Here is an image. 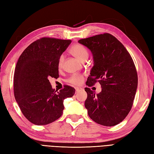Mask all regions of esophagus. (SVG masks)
<instances>
[{"label":"esophagus","instance_id":"34e87169","mask_svg":"<svg viewBox=\"0 0 154 154\" xmlns=\"http://www.w3.org/2000/svg\"><path fill=\"white\" fill-rule=\"evenodd\" d=\"M83 91V89L81 87H76L75 88V93H78L79 92H80V91Z\"/></svg>","mask_w":154,"mask_h":154}]
</instances>
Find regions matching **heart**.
I'll return each mask as SVG.
<instances>
[{
    "mask_svg": "<svg viewBox=\"0 0 154 154\" xmlns=\"http://www.w3.org/2000/svg\"><path fill=\"white\" fill-rule=\"evenodd\" d=\"M70 52L74 56L77 58L80 61H83L84 60H87L89 56V51L87 49L81 44H75L71 47ZM64 58L63 55H61L58 61V67H61L63 65ZM84 76L82 74H73L69 77L68 79V82L74 85H79L83 81Z\"/></svg>",
    "mask_w": 154,
    "mask_h": 154,
    "instance_id": "obj_1",
    "label": "heart"
}]
</instances>
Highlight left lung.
<instances>
[{
  "label": "left lung",
  "instance_id": "obj_1",
  "mask_svg": "<svg viewBox=\"0 0 154 154\" xmlns=\"http://www.w3.org/2000/svg\"><path fill=\"white\" fill-rule=\"evenodd\" d=\"M91 50L94 65L87 85L99 82L102 91L95 94L86 87L85 106L94 122L113 126L125 119L132 109L138 87V75L131 55L123 44L108 33L78 41Z\"/></svg>",
  "mask_w": 154,
  "mask_h": 154
}]
</instances>
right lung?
<instances>
[{"instance_id": "add662e5", "label": "right lung", "mask_w": 154, "mask_h": 154, "mask_svg": "<svg viewBox=\"0 0 154 154\" xmlns=\"http://www.w3.org/2000/svg\"><path fill=\"white\" fill-rule=\"evenodd\" d=\"M71 42L40 38L25 49L16 63L15 99L24 116L35 125H46L57 120L63 114L64 99L74 95L73 87L65 85L57 92L48 79L59 77V59Z\"/></svg>"}]
</instances>
